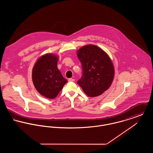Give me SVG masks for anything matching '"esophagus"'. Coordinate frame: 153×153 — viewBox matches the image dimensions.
<instances>
[{
    "instance_id": "34e87169",
    "label": "esophagus",
    "mask_w": 153,
    "mask_h": 153,
    "mask_svg": "<svg viewBox=\"0 0 153 153\" xmlns=\"http://www.w3.org/2000/svg\"><path fill=\"white\" fill-rule=\"evenodd\" d=\"M68 81H69V82H74V81H75V79H73V78H69V79H68Z\"/></svg>"
}]
</instances>
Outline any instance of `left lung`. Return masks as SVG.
<instances>
[{"mask_svg": "<svg viewBox=\"0 0 153 153\" xmlns=\"http://www.w3.org/2000/svg\"><path fill=\"white\" fill-rule=\"evenodd\" d=\"M82 75L77 83L90 97L101 95L111 86L114 69L108 55L94 45L84 46L78 51Z\"/></svg>", "mask_w": 153, "mask_h": 153, "instance_id": "obj_1", "label": "left lung"}]
</instances>
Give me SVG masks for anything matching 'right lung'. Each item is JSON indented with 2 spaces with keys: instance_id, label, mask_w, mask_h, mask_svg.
Returning <instances> with one entry per match:
<instances>
[{
  "instance_id": "obj_1",
  "label": "right lung",
  "mask_w": 153,
  "mask_h": 153,
  "mask_svg": "<svg viewBox=\"0 0 153 153\" xmlns=\"http://www.w3.org/2000/svg\"><path fill=\"white\" fill-rule=\"evenodd\" d=\"M58 60L53 54H45L38 59L32 70V81L36 89L49 99L55 98L67 82L57 68Z\"/></svg>"
}]
</instances>
